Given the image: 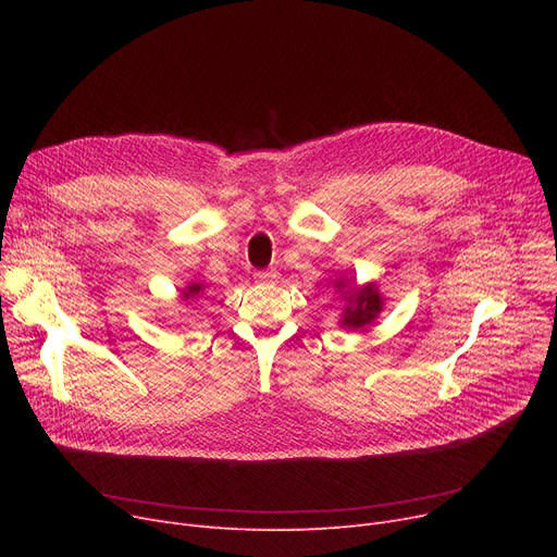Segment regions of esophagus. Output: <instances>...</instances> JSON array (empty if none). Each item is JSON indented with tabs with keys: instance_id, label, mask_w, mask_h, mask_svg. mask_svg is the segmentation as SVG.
Returning a JSON list of instances; mask_svg holds the SVG:
<instances>
[{
	"instance_id": "obj_1",
	"label": "esophagus",
	"mask_w": 557,
	"mask_h": 557,
	"mask_svg": "<svg viewBox=\"0 0 557 557\" xmlns=\"http://www.w3.org/2000/svg\"><path fill=\"white\" fill-rule=\"evenodd\" d=\"M255 280H257L259 284H271V282H275V280H277V271H275V269L257 271V273H255Z\"/></svg>"
}]
</instances>
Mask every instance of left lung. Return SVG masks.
I'll use <instances>...</instances> for the list:
<instances>
[{"instance_id": "obj_1", "label": "left lung", "mask_w": 557, "mask_h": 557, "mask_svg": "<svg viewBox=\"0 0 557 557\" xmlns=\"http://www.w3.org/2000/svg\"><path fill=\"white\" fill-rule=\"evenodd\" d=\"M334 290L345 302V309L338 320V325L345 330H361L366 325H372L376 315L384 309V298L379 294L376 282L357 284L343 275L334 280Z\"/></svg>"}]
</instances>
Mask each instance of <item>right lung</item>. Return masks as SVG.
I'll use <instances>...</instances> for the list:
<instances>
[{
	"label": "right lung",
	"instance_id": "add662e5",
	"mask_svg": "<svg viewBox=\"0 0 557 557\" xmlns=\"http://www.w3.org/2000/svg\"><path fill=\"white\" fill-rule=\"evenodd\" d=\"M202 294H205V284L191 280V282H187V284L181 288V300H194V298H198V296H202Z\"/></svg>",
	"mask_w": 557,
	"mask_h": 557
}]
</instances>
